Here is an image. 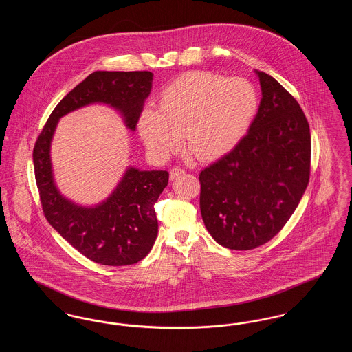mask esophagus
Segmentation results:
<instances>
[{
  "label": "esophagus",
  "instance_id": "obj_1",
  "mask_svg": "<svg viewBox=\"0 0 352 352\" xmlns=\"http://www.w3.org/2000/svg\"><path fill=\"white\" fill-rule=\"evenodd\" d=\"M184 168H173L170 170V179L173 181V179H175L177 177H179V175H182L184 174Z\"/></svg>",
  "mask_w": 352,
  "mask_h": 352
}]
</instances>
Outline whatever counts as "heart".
<instances>
[{"label": "heart", "instance_id": "1", "mask_svg": "<svg viewBox=\"0 0 352 352\" xmlns=\"http://www.w3.org/2000/svg\"><path fill=\"white\" fill-rule=\"evenodd\" d=\"M258 109L254 87L243 78L190 71L164 88L160 108L145 107L137 129L148 151L165 161L184 146L201 161H215L240 144Z\"/></svg>", "mask_w": 352, "mask_h": 352}]
</instances>
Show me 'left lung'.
I'll list each match as a JSON object with an SVG mask.
<instances>
[{
	"label": "left lung",
	"instance_id": "1",
	"mask_svg": "<svg viewBox=\"0 0 352 352\" xmlns=\"http://www.w3.org/2000/svg\"><path fill=\"white\" fill-rule=\"evenodd\" d=\"M254 72L263 98L248 133L199 175L204 226L220 245L237 251L281 231L310 175V128L300 104L274 78Z\"/></svg>",
	"mask_w": 352,
	"mask_h": 352
}]
</instances>
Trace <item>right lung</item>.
<instances>
[{
	"instance_id": "obj_1",
	"label": "right lung",
	"mask_w": 352,
	"mask_h": 352,
	"mask_svg": "<svg viewBox=\"0 0 352 352\" xmlns=\"http://www.w3.org/2000/svg\"><path fill=\"white\" fill-rule=\"evenodd\" d=\"M151 83V71H95L55 107L34 146L35 181L45 217L76 251L101 265H132L151 252L158 234L154 204L168 186V173L129 166L107 199L82 206L63 197L55 184L51 142L60 118L91 104L116 109L134 132Z\"/></svg>"
}]
</instances>
